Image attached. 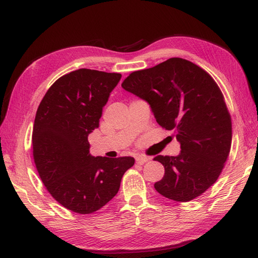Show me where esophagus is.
Returning a JSON list of instances; mask_svg holds the SVG:
<instances>
[{
	"instance_id": "1",
	"label": "esophagus",
	"mask_w": 258,
	"mask_h": 258,
	"mask_svg": "<svg viewBox=\"0 0 258 258\" xmlns=\"http://www.w3.org/2000/svg\"><path fill=\"white\" fill-rule=\"evenodd\" d=\"M148 160H149V158L146 156H142V155H140V156H136V163L140 165H143L144 163H146V161H148Z\"/></svg>"
}]
</instances>
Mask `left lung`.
<instances>
[{"label": "left lung", "mask_w": 258, "mask_h": 258, "mask_svg": "<svg viewBox=\"0 0 258 258\" xmlns=\"http://www.w3.org/2000/svg\"><path fill=\"white\" fill-rule=\"evenodd\" d=\"M125 91L146 101L160 126L175 130L181 151L158 155L165 175L154 184L168 199L187 202L217 181L229 156L232 123L220 88L205 70L182 58L132 73Z\"/></svg>", "instance_id": "obj_1"}]
</instances>
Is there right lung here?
I'll return each mask as SVG.
<instances>
[{
  "label": "right lung",
  "instance_id": "1",
  "mask_svg": "<svg viewBox=\"0 0 258 258\" xmlns=\"http://www.w3.org/2000/svg\"><path fill=\"white\" fill-rule=\"evenodd\" d=\"M121 74L79 69L53 83L41 100L33 128L34 160L49 194L68 210L89 214L114 197L131 156L94 157L88 136Z\"/></svg>",
  "mask_w": 258,
  "mask_h": 258
}]
</instances>
